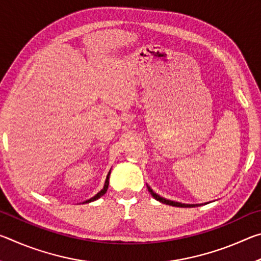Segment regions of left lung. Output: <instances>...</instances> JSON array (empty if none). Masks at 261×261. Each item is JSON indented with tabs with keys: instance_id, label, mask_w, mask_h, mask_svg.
I'll return each mask as SVG.
<instances>
[{
	"instance_id": "left-lung-1",
	"label": "left lung",
	"mask_w": 261,
	"mask_h": 261,
	"mask_svg": "<svg viewBox=\"0 0 261 261\" xmlns=\"http://www.w3.org/2000/svg\"><path fill=\"white\" fill-rule=\"evenodd\" d=\"M147 185V189L149 193L152 194L154 199H156L158 201L162 202V204H166V205H170V206H175V207H197V206H201L204 204H182V202H178V201H174V200H169V199H166V198L161 197L160 194H158L156 192H154L153 190L151 189V187H149L148 184ZM205 204H208V202H205Z\"/></svg>"
}]
</instances>
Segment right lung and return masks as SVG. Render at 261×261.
<instances>
[{
  "mask_svg": "<svg viewBox=\"0 0 261 261\" xmlns=\"http://www.w3.org/2000/svg\"><path fill=\"white\" fill-rule=\"evenodd\" d=\"M110 171H112V169L109 170V173H108V175H107V177H106L105 185H103L102 190H101V191H99L98 193H96L94 197H92V198H90V199H87V200H85V201H83V204H87V202H92V201H94V200H96V199H99L100 197H102L103 194H105L106 192H107V190H108V185H109V176H110Z\"/></svg>",
  "mask_w": 261,
  "mask_h": 261,
  "instance_id": "right-lung-1",
  "label": "right lung"
}]
</instances>
